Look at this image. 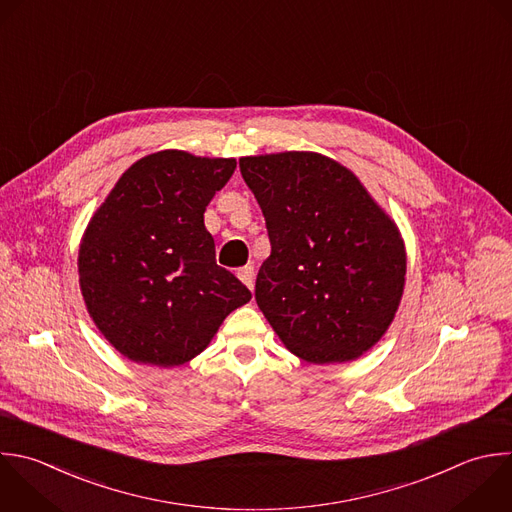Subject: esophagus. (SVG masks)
<instances>
[{
    "label": "esophagus",
    "instance_id": "1",
    "mask_svg": "<svg viewBox=\"0 0 512 512\" xmlns=\"http://www.w3.org/2000/svg\"><path fill=\"white\" fill-rule=\"evenodd\" d=\"M238 278L250 288L254 290V266H244L238 270Z\"/></svg>",
    "mask_w": 512,
    "mask_h": 512
}]
</instances>
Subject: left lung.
<instances>
[{
    "label": "left lung",
    "instance_id": "obj_1",
    "mask_svg": "<svg viewBox=\"0 0 512 512\" xmlns=\"http://www.w3.org/2000/svg\"><path fill=\"white\" fill-rule=\"evenodd\" d=\"M272 252L256 302L298 358L348 362L370 350L398 310L406 252L390 216L342 164L316 152L240 158Z\"/></svg>",
    "mask_w": 512,
    "mask_h": 512
}]
</instances>
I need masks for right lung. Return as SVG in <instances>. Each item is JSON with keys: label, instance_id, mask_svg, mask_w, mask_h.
I'll use <instances>...</instances> for the list:
<instances>
[{"label": "right lung", "instance_id": "right-lung-1", "mask_svg": "<svg viewBox=\"0 0 512 512\" xmlns=\"http://www.w3.org/2000/svg\"><path fill=\"white\" fill-rule=\"evenodd\" d=\"M234 158L162 150L132 164L92 216L78 254L86 308L126 358L162 368L198 356L250 290L216 264L204 212Z\"/></svg>", "mask_w": 512, "mask_h": 512}]
</instances>
